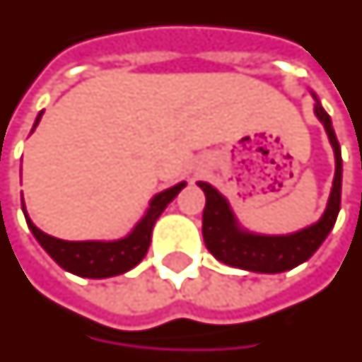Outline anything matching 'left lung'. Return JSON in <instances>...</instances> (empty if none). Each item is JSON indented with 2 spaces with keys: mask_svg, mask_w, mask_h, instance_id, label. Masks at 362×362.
<instances>
[{
  "mask_svg": "<svg viewBox=\"0 0 362 362\" xmlns=\"http://www.w3.org/2000/svg\"><path fill=\"white\" fill-rule=\"evenodd\" d=\"M316 117L328 133V139L336 154V177L329 194L328 208L315 226L291 233V235H255L237 226L228 200L214 189L212 185L202 183L199 187L206 194V206L202 212V237L206 249L223 264L241 270L278 274L303 264L315 255L324 239L334 228L341 206V150L334 133L332 119L324 112L320 102L315 104Z\"/></svg>",
  "mask_w": 362,
  "mask_h": 362,
  "instance_id": "1",
  "label": "left lung"
}]
</instances>
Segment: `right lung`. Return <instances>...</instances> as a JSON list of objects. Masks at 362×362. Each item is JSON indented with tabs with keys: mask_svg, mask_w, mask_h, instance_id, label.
<instances>
[{
	"mask_svg": "<svg viewBox=\"0 0 362 362\" xmlns=\"http://www.w3.org/2000/svg\"><path fill=\"white\" fill-rule=\"evenodd\" d=\"M40 117L42 112L38 113L34 127L38 125ZM185 185L187 183H179L168 191L156 194L150 202L146 216L136 223V228L125 239H119V241H62V239L46 235L34 226L25 210V202H23V212L36 241L40 243L42 249L46 250L63 270L83 276V278H112V276L129 272L144 258L150 247V237H152L156 220L160 218V214L165 210L171 200L177 197Z\"/></svg>",
	"mask_w": 362,
	"mask_h": 362,
	"instance_id": "1",
	"label": "right lung"
}]
</instances>
